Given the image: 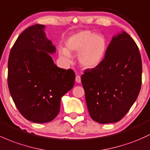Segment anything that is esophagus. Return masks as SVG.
Segmentation results:
<instances>
[{"instance_id":"esophagus-1","label":"esophagus","mask_w":150,"mask_h":150,"mask_svg":"<svg viewBox=\"0 0 150 150\" xmlns=\"http://www.w3.org/2000/svg\"><path fill=\"white\" fill-rule=\"evenodd\" d=\"M75 81H76V83H80V82H81V78H80V75H76V77H75Z\"/></svg>"}]
</instances>
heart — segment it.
<instances>
[{"mask_svg":"<svg viewBox=\"0 0 150 150\" xmlns=\"http://www.w3.org/2000/svg\"><path fill=\"white\" fill-rule=\"evenodd\" d=\"M107 40L103 35L90 30H82L67 38L65 47L58 49L60 57L71 61V54L78 55L79 63L83 67L92 69L103 61L107 51Z\"/></svg>","mask_w":150,"mask_h":150,"instance_id":"1","label":"heart"}]
</instances>
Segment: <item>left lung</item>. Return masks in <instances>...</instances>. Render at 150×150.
I'll return each instance as SVG.
<instances>
[{
    "label": "left lung",
    "instance_id": "left-lung-1",
    "mask_svg": "<svg viewBox=\"0 0 150 150\" xmlns=\"http://www.w3.org/2000/svg\"><path fill=\"white\" fill-rule=\"evenodd\" d=\"M139 48L125 31L112 38L99 65L81 76L90 117L101 124L122 119L134 102L142 85Z\"/></svg>",
    "mask_w": 150,
    "mask_h": 150
}]
</instances>
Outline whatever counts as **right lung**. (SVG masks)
I'll return each instance as SVG.
<instances>
[{"mask_svg": "<svg viewBox=\"0 0 150 150\" xmlns=\"http://www.w3.org/2000/svg\"><path fill=\"white\" fill-rule=\"evenodd\" d=\"M45 25L26 28L16 40L8 62V85L16 108L28 120L49 122L58 115L62 97L72 88L75 72L60 68L50 54L55 47Z\"/></svg>", "mask_w": 150, "mask_h": 150, "instance_id": "1", "label": "right lung"}]
</instances>
